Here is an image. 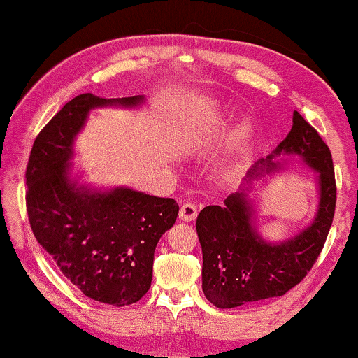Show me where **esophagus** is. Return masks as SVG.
Instances as JSON below:
<instances>
[{"instance_id":"34e87169","label":"esophagus","mask_w":358,"mask_h":358,"mask_svg":"<svg viewBox=\"0 0 358 358\" xmlns=\"http://www.w3.org/2000/svg\"><path fill=\"white\" fill-rule=\"evenodd\" d=\"M179 218L182 220V222H194V220L197 218V207L190 202L184 203L179 210Z\"/></svg>"}]
</instances>
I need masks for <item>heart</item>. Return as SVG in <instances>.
<instances>
[{"label":"heart","mask_w":358,"mask_h":358,"mask_svg":"<svg viewBox=\"0 0 358 358\" xmlns=\"http://www.w3.org/2000/svg\"><path fill=\"white\" fill-rule=\"evenodd\" d=\"M222 117H223V112L218 106H210L208 110L205 112V122H207V124H212V122H218L220 119H222ZM248 131H249V124H248V122H241V124H239L238 129H236V136L239 140H243L244 136L248 135Z\"/></svg>","instance_id":"obj_1"}]
</instances>
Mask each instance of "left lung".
<instances>
[{
	"mask_svg": "<svg viewBox=\"0 0 358 358\" xmlns=\"http://www.w3.org/2000/svg\"><path fill=\"white\" fill-rule=\"evenodd\" d=\"M278 155H296L317 171L318 210L313 222L300 234L271 243L253 223L248 197L254 180L278 169ZM336 210V179L332 156L317 131L295 110L290 134L268 155L252 164L238 192L223 205H208L197 217L202 246V290L222 310L285 295L311 271L329 233Z\"/></svg>",
	"mask_w": 358,
	"mask_h": 358,
	"instance_id": "1",
	"label": "left lung"
}]
</instances>
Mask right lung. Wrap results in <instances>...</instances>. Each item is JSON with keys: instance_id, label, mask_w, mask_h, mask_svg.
<instances>
[{"instance_id": "add662e5", "label": "right lung", "mask_w": 358, "mask_h": 358, "mask_svg": "<svg viewBox=\"0 0 358 358\" xmlns=\"http://www.w3.org/2000/svg\"><path fill=\"white\" fill-rule=\"evenodd\" d=\"M143 102L145 96H76L37 135L26 171L27 215L38 244L78 290L114 306L136 303L150 290L156 244L179 205L130 187L81 184L71 159L92 109Z\"/></svg>"}]
</instances>
